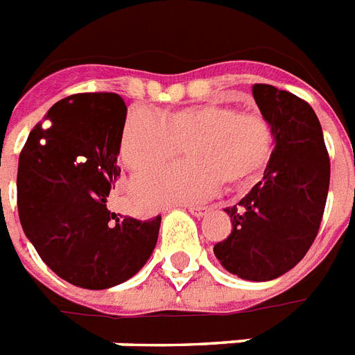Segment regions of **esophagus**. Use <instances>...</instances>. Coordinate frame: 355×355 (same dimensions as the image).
Here are the masks:
<instances>
[{"label":"esophagus","instance_id":"1","mask_svg":"<svg viewBox=\"0 0 355 355\" xmlns=\"http://www.w3.org/2000/svg\"><path fill=\"white\" fill-rule=\"evenodd\" d=\"M188 211L195 217H202L210 211V208L208 206H188Z\"/></svg>","mask_w":355,"mask_h":355}]
</instances>
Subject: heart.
I'll list each match as a JSON object with an SVG mask.
<instances>
[{"label":"heart","mask_w":355,"mask_h":355,"mask_svg":"<svg viewBox=\"0 0 355 355\" xmlns=\"http://www.w3.org/2000/svg\"><path fill=\"white\" fill-rule=\"evenodd\" d=\"M188 164L149 173L132 184L136 199L167 206L208 199L225 182L245 188L263 173L272 153L269 123L225 103H202L158 116L147 110L128 114L119 156L127 169L144 173L180 156Z\"/></svg>","instance_id":"obj_1"}]
</instances>
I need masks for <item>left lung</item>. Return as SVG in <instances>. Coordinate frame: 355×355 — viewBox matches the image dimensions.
I'll use <instances>...</instances> for the list:
<instances>
[{
	"mask_svg": "<svg viewBox=\"0 0 355 355\" xmlns=\"http://www.w3.org/2000/svg\"><path fill=\"white\" fill-rule=\"evenodd\" d=\"M254 101L275 136L259 180L227 208L232 232L214 247L228 272L267 282L291 270L315 241L330 186V156L313 108L291 92L252 86Z\"/></svg>",
	"mask_w": 355,
	"mask_h": 355,
	"instance_id": "8db88e82",
	"label": "left lung"
}]
</instances>
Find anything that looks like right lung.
Masks as SVG:
<instances>
[{"instance_id":"1","label":"right lung","mask_w":355,"mask_h":355,"mask_svg":"<svg viewBox=\"0 0 355 355\" xmlns=\"http://www.w3.org/2000/svg\"><path fill=\"white\" fill-rule=\"evenodd\" d=\"M127 107L118 94H75L31 130L18 164V214L44 263L83 289L132 278L156 247L162 217L138 221L107 208Z\"/></svg>"}]
</instances>
